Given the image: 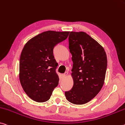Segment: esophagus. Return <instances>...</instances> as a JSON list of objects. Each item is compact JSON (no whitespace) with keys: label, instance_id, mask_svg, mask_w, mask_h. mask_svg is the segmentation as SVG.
<instances>
[{"label":"esophagus","instance_id":"obj_1","mask_svg":"<svg viewBox=\"0 0 125 125\" xmlns=\"http://www.w3.org/2000/svg\"><path fill=\"white\" fill-rule=\"evenodd\" d=\"M67 74H68V73L65 72L64 73H63V74H62V76H63V77H66L67 76Z\"/></svg>","mask_w":125,"mask_h":125}]
</instances>
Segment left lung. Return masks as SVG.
Instances as JSON below:
<instances>
[{
  "label": "left lung",
  "instance_id": "1",
  "mask_svg": "<svg viewBox=\"0 0 125 125\" xmlns=\"http://www.w3.org/2000/svg\"><path fill=\"white\" fill-rule=\"evenodd\" d=\"M68 41L73 63V86L65 92V96L73 104H83L94 98L104 85L106 54L101 45L85 32L71 31Z\"/></svg>",
  "mask_w": 125,
  "mask_h": 125
}]
</instances>
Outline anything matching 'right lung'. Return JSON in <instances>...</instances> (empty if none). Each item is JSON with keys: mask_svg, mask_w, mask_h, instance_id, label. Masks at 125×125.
Instances as JSON below:
<instances>
[{"mask_svg": "<svg viewBox=\"0 0 125 125\" xmlns=\"http://www.w3.org/2000/svg\"><path fill=\"white\" fill-rule=\"evenodd\" d=\"M70 31H44L25 44L19 61V80L24 92L31 100L43 102L50 98L58 86V63L53 49L66 40Z\"/></svg>", "mask_w": 125, "mask_h": 125, "instance_id": "obj_1", "label": "right lung"}]
</instances>
